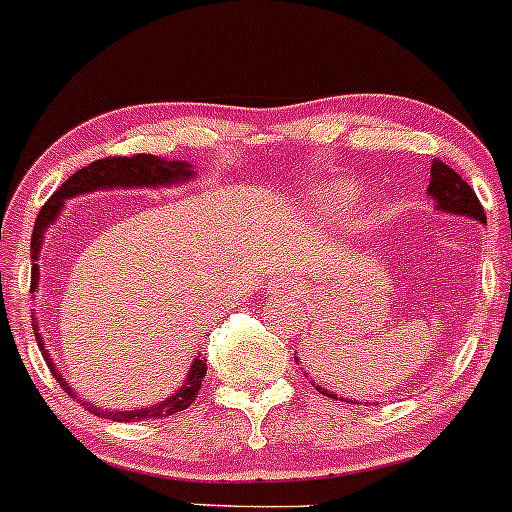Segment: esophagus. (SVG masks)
<instances>
[{"instance_id": "34e87169", "label": "esophagus", "mask_w": 512, "mask_h": 512, "mask_svg": "<svg viewBox=\"0 0 512 512\" xmlns=\"http://www.w3.org/2000/svg\"><path fill=\"white\" fill-rule=\"evenodd\" d=\"M272 290L280 292V295H292V292L300 290V282H297V277H280V280L272 282Z\"/></svg>"}]
</instances>
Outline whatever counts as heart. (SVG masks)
<instances>
[{
	"mask_svg": "<svg viewBox=\"0 0 512 512\" xmlns=\"http://www.w3.org/2000/svg\"><path fill=\"white\" fill-rule=\"evenodd\" d=\"M320 202L330 215H345L352 205V190L347 185H335L322 195Z\"/></svg>",
	"mask_w": 512,
	"mask_h": 512,
	"instance_id": "obj_1",
	"label": "heart"
}]
</instances>
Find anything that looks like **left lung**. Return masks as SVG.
<instances>
[{"label": "left lung", "instance_id": "obj_1", "mask_svg": "<svg viewBox=\"0 0 512 512\" xmlns=\"http://www.w3.org/2000/svg\"><path fill=\"white\" fill-rule=\"evenodd\" d=\"M428 195L435 200V207L440 212H450V215L470 217V220L485 222V210L480 205L478 195L473 192V187L463 180L455 170H450L445 162L433 160V167H430V187ZM317 388V385H315ZM327 398H335L337 395L327 393V390L317 388Z\"/></svg>", "mask_w": 512, "mask_h": 512}]
</instances>
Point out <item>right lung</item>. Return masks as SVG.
Here are the masks:
<instances>
[{
    "instance_id": "add662e5",
    "label": "right lung",
    "mask_w": 512,
    "mask_h": 512,
    "mask_svg": "<svg viewBox=\"0 0 512 512\" xmlns=\"http://www.w3.org/2000/svg\"><path fill=\"white\" fill-rule=\"evenodd\" d=\"M195 175L192 167L187 162H167L162 157L155 155H135V157H104V160L92 162V165L82 167L79 172H74L47 202L39 210L37 222H34V232H32V292H37L39 285V267H37V257L42 252V242H44V232L47 227L52 225L54 220L62 212L64 200H72L77 195H87V192H97V190H117V187H165V185H177V182H185ZM34 337L39 342V350H42L44 360H47L49 370L52 375L57 377L59 385L67 390L72 398H77V393L72 390L67 380L59 375V370L54 367L52 357L49 352L44 350V340L42 335L37 332V325H34ZM207 372V360H200V355L195 357V362L190 365V372L185 377V385L177 390L175 395H170L162 403L152 405V408H142V410H122V413H109L107 408H97V405L84 403V408L89 413H94L97 418H109L117 420V423H135V420H150V418H167V415H175L180 410H187L192 405V400L197 398L202 388V380H205ZM82 403V400H79Z\"/></svg>"
}]
</instances>
